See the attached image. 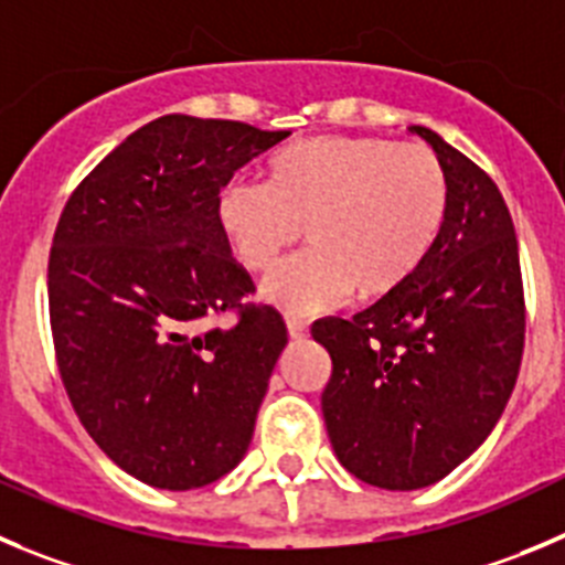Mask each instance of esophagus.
I'll use <instances>...</instances> for the list:
<instances>
[{
  "label": "esophagus",
  "mask_w": 565,
  "mask_h": 565,
  "mask_svg": "<svg viewBox=\"0 0 565 565\" xmlns=\"http://www.w3.org/2000/svg\"><path fill=\"white\" fill-rule=\"evenodd\" d=\"M287 331H289V337H292V340H303V337H307V331H309V326L303 323V320H298V318H287Z\"/></svg>",
  "instance_id": "obj_1"
}]
</instances>
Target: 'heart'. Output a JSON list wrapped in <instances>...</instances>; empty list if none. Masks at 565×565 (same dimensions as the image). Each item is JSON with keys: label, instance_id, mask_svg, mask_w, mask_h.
<instances>
[{"label": "heart", "instance_id": "1", "mask_svg": "<svg viewBox=\"0 0 565 565\" xmlns=\"http://www.w3.org/2000/svg\"><path fill=\"white\" fill-rule=\"evenodd\" d=\"M451 209L440 158L379 136H315L267 163V186L228 181L217 223L253 273H267L307 231L309 250L262 287L287 315L334 312L356 292L379 300L429 262Z\"/></svg>", "mask_w": 565, "mask_h": 565}]
</instances>
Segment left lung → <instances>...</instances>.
Wrapping results in <instances>:
<instances>
[{
  "label": "left lung",
  "mask_w": 565,
  "mask_h": 565,
  "mask_svg": "<svg viewBox=\"0 0 565 565\" xmlns=\"http://www.w3.org/2000/svg\"><path fill=\"white\" fill-rule=\"evenodd\" d=\"M446 167L451 209L424 267L351 320L323 318L326 431L367 484L418 490L473 455L502 418L524 354V284L497 183L435 130L413 125Z\"/></svg>",
  "instance_id": "obj_1"
}]
</instances>
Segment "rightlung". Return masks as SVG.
<instances>
[{"label":"right lung","mask_w":565,"mask_h":565,"mask_svg":"<svg viewBox=\"0 0 565 565\" xmlns=\"http://www.w3.org/2000/svg\"><path fill=\"white\" fill-rule=\"evenodd\" d=\"M170 114L72 192L50 250V323L68 402L99 449L161 490L217 482L250 446L287 326L236 265L217 194L284 141ZM234 308L231 330H203Z\"/></svg>","instance_id":"right-lung-1"}]
</instances>
